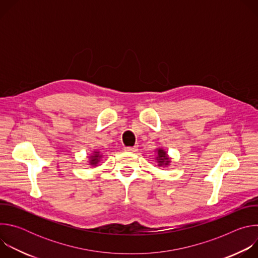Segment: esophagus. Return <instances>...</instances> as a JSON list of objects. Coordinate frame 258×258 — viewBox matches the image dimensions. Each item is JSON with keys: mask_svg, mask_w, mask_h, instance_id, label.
I'll use <instances>...</instances> for the list:
<instances>
[{"mask_svg": "<svg viewBox=\"0 0 258 258\" xmlns=\"http://www.w3.org/2000/svg\"><path fill=\"white\" fill-rule=\"evenodd\" d=\"M126 152H137L138 151V148L137 147H126V148L124 149Z\"/></svg>", "mask_w": 258, "mask_h": 258, "instance_id": "1", "label": "esophagus"}]
</instances>
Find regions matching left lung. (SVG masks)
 <instances>
[{
  "label": "left lung",
  "mask_w": 258,
  "mask_h": 258,
  "mask_svg": "<svg viewBox=\"0 0 258 258\" xmlns=\"http://www.w3.org/2000/svg\"><path fill=\"white\" fill-rule=\"evenodd\" d=\"M156 154L157 155L155 157V160L159 167H165L170 164L171 158L168 156L167 152L164 149H162V148L156 149Z\"/></svg>",
  "instance_id": "obj_1"
}]
</instances>
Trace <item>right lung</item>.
<instances>
[{"instance_id":"1","label":"right lung","mask_w":258,"mask_h":258,"mask_svg":"<svg viewBox=\"0 0 258 258\" xmlns=\"http://www.w3.org/2000/svg\"><path fill=\"white\" fill-rule=\"evenodd\" d=\"M103 158V155L101 154L100 151H94L92 153V155L89 157V165H91L92 167H96L98 165H100V162Z\"/></svg>"}]
</instances>
